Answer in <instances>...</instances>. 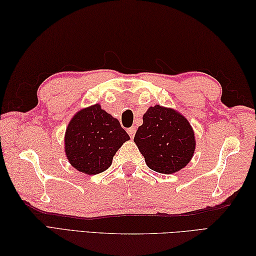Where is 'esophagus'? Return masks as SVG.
I'll return each instance as SVG.
<instances>
[{"label":"esophagus","instance_id":"34e87169","mask_svg":"<svg viewBox=\"0 0 256 256\" xmlns=\"http://www.w3.org/2000/svg\"><path fill=\"white\" fill-rule=\"evenodd\" d=\"M128 133L130 134V136H131V138H134L135 133H136V128H134V126L130 128L128 130Z\"/></svg>","mask_w":256,"mask_h":256}]
</instances>
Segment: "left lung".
<instances>
[{"instance_id":"8db88e82","label":"left lung","mask_w":256,"mask_h":256,"mask_svg":"<svg viewBox=\"0 0 256 256\" xmlns=\"http://www.w3.org/2000/svg\"><path fill=\"white\" fill-rule=\"evenodd\" d=\"M140 154L150 170L177 172L192 160L196 140L192 125L180 113L156 104L143 116V124L134 136Z\"/></svg>"}]
</instances>
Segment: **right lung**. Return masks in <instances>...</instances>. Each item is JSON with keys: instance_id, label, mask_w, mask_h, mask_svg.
<instances>
[{"instance_id": "right-lung-1", "label": "right lung", "mask_w": 256, "mask_h": 256, "mask_svg": "<svg viewBox=\"0 0 256 256\" xmlns=\"http://www.w3.org/2000/svg\"><path fill=\"white\" fill-rule=\"evenodd\" d=\"M128 140L118 120L94 104L78 111L70 120L64 152L76 170L96 175L111 166L113 156Z\"/></svg>"}]
</instances>
